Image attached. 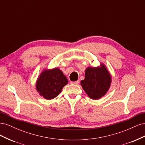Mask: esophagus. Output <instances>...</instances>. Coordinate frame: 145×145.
Here are the masks:
<instances>
[{
  "label": "esophagus",
  "instance_id": "1",
  "mask_svg": "<svg viewBox=\"0 0 145 145\" xmlns=\"http://www.w3.org/2000/svg\"><path fill=\"white\" fill-rule=\"evenodd\" d=\"M79 82H80L79 80H77L76 82H71V83H72V84H75V85H78V83H79Z\"/></svg>",
  "mask_w": 145,
  "mask_h": 145
}]
</instances>
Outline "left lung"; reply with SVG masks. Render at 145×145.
Masks as SVG:
<instances>
[{"mask_svg":"<svg viewBox=\"0 0 145 145\" xmlns=\"http://www.w3.org/2000/svg\"><path fill=\"white\" fill-rule=\"evenodd\" d=\"M111 83V76L106 67L101 64L100 67H88L85 79L80 84L86 93L93 100L100 99L106 94Z\"/></svg>","mask_w":145,"mask_h":145,"instance_id":"1","label":"left lung"}]
</instances>
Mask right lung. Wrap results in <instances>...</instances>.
Returning <instances> with one entry per match:
<instances>
[{
	"instance_id": "add662e5",
	"label": "right lung",
	"mask_w": 145,
	"mask_h": 145,
	"mask_svg": "<svg viewBox=\"0 0 145 145\" xmlns=\"http://www.w3.org/2000/svg\"><path fill=\"white\" fill-rule=\"evenodd\" d=\"M67 83V77L59 68L45 69L37 80L36 89L41 96L51 100L56 97Z\"/></svg>"
}]
</instances>
